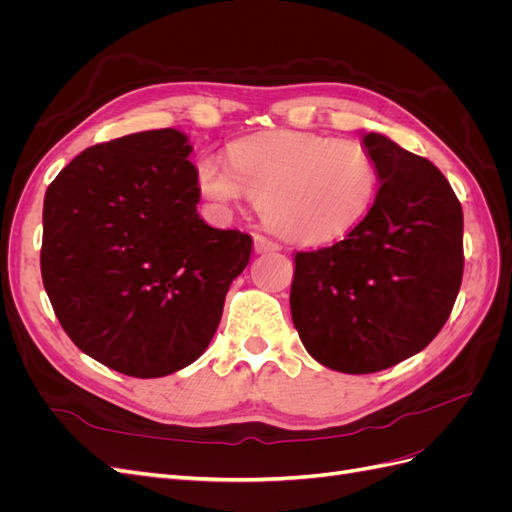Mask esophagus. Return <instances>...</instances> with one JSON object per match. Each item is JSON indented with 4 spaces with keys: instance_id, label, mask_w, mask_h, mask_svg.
<instances>
[{
    "instance_id": "obj_1",
    "label": "esophagus",
    "mask_w": 512,
    "mask_h": 512,
    "mask_svg": "<svg viewBox=\"0 0 512 512\" xmlns=\"http://www.w3.org/2000/svg\"><path fill=\"white\" fill-rule=\"evenodd\" d=\"M277 250H280V243L271 241L265 235H256L254 237V252L256 254H269V252H277Z\"/></svg>"
}]
</instances>
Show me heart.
<instances>
[{"mask_svg": "<svg viewBox=\"0 0 512 512\" xmlns=\"http://www.w3.org/2000/svg\"><path fill=\"white\" fill-rule=\"evenodd\" d=\"M196 185L220 211L252 196L277 235L312 245L348 235L365 218L380 188V168L361 143L282 130L241 138L228 162L200 158Z\"/></svg>", "mask_w": 512, "mask_h": 512, "instance_id": "b5f03b06", "label": "heart"}]
</instances>
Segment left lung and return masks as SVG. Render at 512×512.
<instances>
[{
	"label": "left lung",
	"mask_w": 512,
	"mask_h": 512,
	"mask_svg": "<svg viewBox=\"0 0 512 512\" xmlns=\"http://www.w3.org/2000/svg\"><path fill=\"white\" fill-rule=\"evenodd\" d=\"M380 190L344 241L297 252L292 322L305 350L344 374H374L421 352L451 316L463 275V211L429 160L363 136Z\"/></svg>",
	"instance_id": "1"
}]
</instances>
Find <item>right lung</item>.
Returning <instances> with one entry per match:
<instances>
[{"mask_svg":"<svg viewBox=\"0 0 512 512\" xmlns=\"http://www.w3.org/2000/svg\"><path fill=\"white\" fill-rule=\"evenodd\" d=\"M190 153L173 128L121 136L79 153L44 196V290L72 342L119 374L194 363L250 262V235L198 215Z\"/></svg>","mask_w":512,"mask_h":512,"instance_id":"1","label":"right lung"}]
</instances>
